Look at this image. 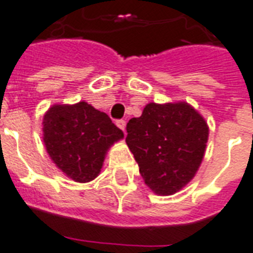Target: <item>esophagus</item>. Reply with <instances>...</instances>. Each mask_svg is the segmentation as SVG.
Returning a JSON list of instances; mask_svg holds the SVG:
<instances>
[{"mask_svg":"<svg viewBox=\"0 0 253 253\" xmlns=\"http://www.w3.org/2000/svg\"><path fill=\"white\" fill-rule=\"evenodd\" d=\"M115 123H117V126L119 127L121 130H125V127H126V121H125V119H118Z\"/></svg>","mask_w":253,"mask_h":253,"instance_id":"34e87169","label":"esophagus"}]
</instances>
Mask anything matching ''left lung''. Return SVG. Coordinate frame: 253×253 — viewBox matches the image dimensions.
Here are the masks:
<instances>
[{
  "label": "left lung",
  "instance_id": "obj_1",
  "mask_svg": "<svg viewBox=\"0 0 253 253\" xmlns=\"http://www.w3.org/2000/svg\"><path fill=\"white\" fill-rule=\"evenodd\" d=\"M126 143L145 184L169 196L193 178L208 141L204 118L188 103H149L126 126Z\"/></svg>",
  "mask_w": 253,
  "mask_h": 253
}]
</instances>
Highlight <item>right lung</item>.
I'll list each match as a JSON object with an SVG mask.
<instances>
[{
	"label": "right lung",
	"mask_w": 253,
	"mask_h": 253,
	"mask_svg": "<svg viewBox=\"0 0 253 253\" xmlns=\"http://www.w3.org/2000/svg\"><path fill=\"white\" fill-rule=\"evenodd\" d=\"M42 125L49 157L63 173L78 182L95 178L108 147L123 138V131L107 114L85 102L50 107Z\"/></svg>",
	"instance_id": "obj_1"
}]
</instances>
